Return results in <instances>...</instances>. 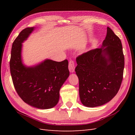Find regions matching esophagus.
Wrapping results in <instances>:
<instances>
[{
  "mask_svg": "<svg viewBox=\"0 0 135 135\" xmlns=\"http://www.w3.org/2000/svg\"><path fill=\"white\" fill-rule=\"evenodd\" d=\"M75 64L73 60H70L69 63V70L71 73H74L75 71Z\"/></svg>",
  "mask_w": 135,
  "mask_h": 135,
  "instance_id": "34e87169",
  "label": "esophagus"
}]
</instances>
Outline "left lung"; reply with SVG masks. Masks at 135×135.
<instances>
[{
    "label": "left lung",
    "mask_w": 135,
    "mask_h": 135,
    "mask_svg": "<svg viewBox=\"0 0 135 135\" xmlns=\"http://www.w3.org/2000/svg\"><path fill=\"white\" fill-rule=\"evenodd\" d=\"M75 71L81 103L94 108L115 96L123 79L124 57L120 39L110 27L103 45L78 56Z\"/></svg>",
    "instance_id": "1"
}]
</instances>
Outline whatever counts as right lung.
I'll return each instance as SVG.
<instances>
[{
	"instance_id": "add662e5",
	"label": "right lung",
	"mask_w": 135,
	"mask_h": 135,
	"mask_svg": "<svg viewBox=\"0 0 135 135\" xmlns=\"http://www.w3.org/2000/svg\"><path fill=\"white\" fill-rule=\"evenodd\" d=\"M34 27L22 30L12 44L9 62L15 88L26 104L40 109L54 108L58 103L60 89L69 76L68 61L57 62L47 59L34 66L23 65L22 43Z\"/></svg>"
}]
</instances>
